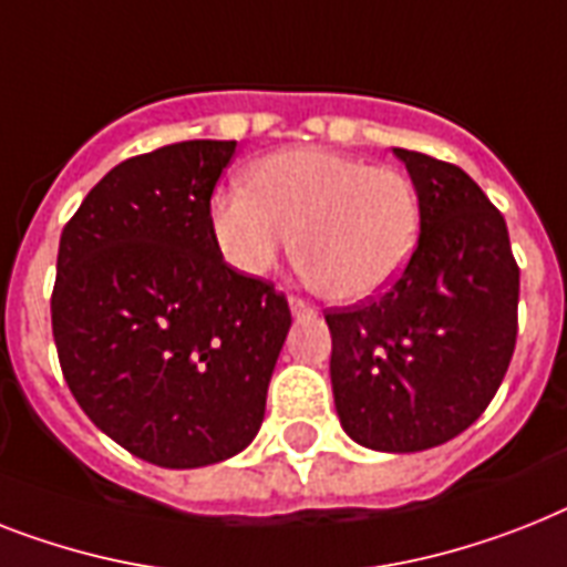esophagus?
Returning a JSON list of instances; mask_svg holds the SVG:
<instances>
[{"label":"esophagus","mask_w":567,"mask_h":567,"mask_svg":"<svg viewBox=\"0 0 567 567\" xmlns=\"http://www.w3.org/2000/svg\"><path fill=\"white\" fill-rule=\"evenodd\" d=\"M288 306H291L293 317H299V315H311V311H315V308L308 306V302H306V299H302V297H288Z\"/></svg>","instance_id":"esophagus-1"}]
</instances>
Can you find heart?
<instances>
[{
    "mask_svg": "<svg viewBox=\"0 0 567 567\" xmlns=\"http://www.w3.org/2000/svg\"><path fill=\"white\" fill-rule=\"evenodd\" d=\"M250 188L212 197V233L241 274L261 276L292 250L299 270L334 302H363L402 276L422 229L416 183L393 165L323 148L261 156Z\"/></svg>",
    "mask_w": 567,
    "mask_h": 567,
    "instance_id": "heart-1",
    "label": "heart"
}]
</instances>
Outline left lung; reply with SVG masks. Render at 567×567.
<instances>
[{
  "label": "left lung",
  "instance_id": "1",
  "mask_svg": "<svg viewBox=\"0 0 567 567\" xmlns=\"http://www.w3.org/2000/svg\"><path fill=\"white\" fill-rule=\"evenodd\" d=\"M422 200L408 268L379 297L329 308L340 425L375 451H425L463 434L498 393L518 334L507 220L457 165L393 148Z\"/></svg>",
  "mask_w": 567,
  "mask_h": 567
}]
</instances>
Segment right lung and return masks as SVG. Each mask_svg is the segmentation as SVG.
Segmentation results:
<instances>
[{
	"label": "right lung",
	"mask_w": 567,
	"mask_h": 567,
	"mask_svg": "<svg viewBox=\"0 0 567 567\" xmlns=\"http://www.w3.org/2000/svg\"><path fill=\"white\" fill-rule=\"evenodd\" d=\"M236 142L192 140L118 163L58 250L52 331L69 390L136 457L197 468L252 443L291 308L229 268L209 200Z\"/></svg>",
	"instance_id": "add662e5"
}]
</instances>
